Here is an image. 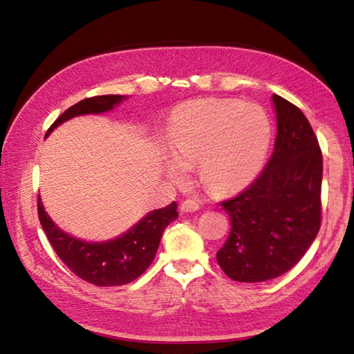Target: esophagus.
Returning <instances> with one entry per match:
<instances>
[{"instance_id": "obj_1", "label": "esophagus", "mask_w": 354, "mask_h": 354, "mask_svg": "<svg viewBox=\"0 0 354 354\" xmlns=\"http://www.w3.org/2000/svg\"><path fill=\"white\" fill-rule=\"evenodd\" d=\"M200 209V203L196 200H185L181 203V212L183 214H189V212H195Z\"/></svg>"}]
</instances>
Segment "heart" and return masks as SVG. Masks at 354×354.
<instances>
[{
  "label": "heart",
  "instance_id": "1",
  "mask_svg": "<svg viewBox=\"0 0 354 354\" xmlns=\"http://www.w3.org/2000/svg\"><path fill=\"white\" fill-rule=\"evenodd\" d=\"M167 175L181 181L184 167L200 162L201 183L212 194L242 190L259 176L272 140L266 111L236 100L200 98L171 113L167 127Z\"/></svg>",
  "mask_w": 354,
  "mask_h": 354
}]
</instances>
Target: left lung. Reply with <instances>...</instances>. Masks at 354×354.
<instances>
[{"label":"left lung","mask_w":354,"mask_h":354,"mask_svg":"<svg viewBox=\"0 0 354 354\" xmlns=\"http://www.w3.org/2000/svg\"><path fill=\"white\" fill-rule=\"evenodd\" d=\"M277 142L259 178L221 203L231 232L217 262L239 283H262L289 272L320 230L323 159L304 113L273 95Z\"/></svg>","instance_id":"left-lung-1"}]
</instances>
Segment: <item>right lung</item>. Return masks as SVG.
Returning <instances> with one entry per match:
<instances>
[{
    "mask_svg": "<svg viewBox=\"0 0 354 354\" xmlns=\"http://www.w3.org/2000/svg\"><path fill=\"white\" fill-rule=\"evenodd\" d=\"M124 100H128L124 95H101L81 100L51 124L46 136L70 118L113 111ZM37 207L40 225L56 254L81 279L100 287L129 284L139 278L151 266L164 230L178 218V206L173 201L169 206L148 212L115 239L87 242L62 231L48 215L40 198Z\"/></svg>",
    "mask_w": 354,
    "mask_h": 354,
    "instance_id": "1",
    "label": "right lung"
}]
</instances>
